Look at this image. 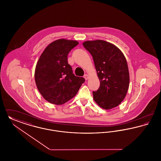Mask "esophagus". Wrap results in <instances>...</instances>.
Instances as JSON below:
<instances>
[{"label":"esophagus","mask_w":161,"mask_h":161,"mask_svg":"<svg viewBox=\"0 0 161 161\" xmlns=\"http://www.w3.org/2000/svg\"><path fill=\"white\" fill-rule=\"evenodd\" d=\"M84 78H85V80H87L89 78V76H88V75L85 74L84 75Z\"/></svg>","instance_id":"esophagus-1"}]
</instances>
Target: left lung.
<instances>
[{
  "label": "left lung",
  "mask_w": 161,
  "mask_h": 161,
  "mask_svg": "<svg viewBox=\"0 0 161 161\" xmlns=\"http://www.w3.org/2000/svg\"><path fill=\"white\" fill-rule=\"evenodd\" d=\"M85 49L92 55L100 80L99 89L93 92L95 101L104 109L118 106L129 86V72L123 53L114 45L101 40L86 41Z\"/></svg>",
  "instance_id": "8db88e82"
}]
</instances>
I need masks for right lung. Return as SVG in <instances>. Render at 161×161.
<instances>
[{
  "label": "right lung",
  "mask_w": 161,
  "mask_h": 161,
  "mask_svg": "<svg viewBox=\"0 0 161 161\" xmlns=\"http://www.w3.org/2000/svg\"><path fill=\"white\" fill-rule=\"evenodd\" d=\"M78 42L59 39L46 47L40 55L35 70V81L38 91L50 103L61 105L75 96L83 77L73 74L68 55Z\"/></svg>",
  "instance_id": "add662e5"
}]
</instances>
